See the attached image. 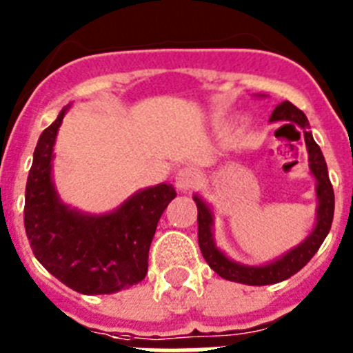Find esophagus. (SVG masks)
Returning a JSON list of instances; mask_svg holds the SVG:
<instances>
[{
  "label": "esophagus",
  "instance_id": "obj_1",
  "mask_svg": "<svg viewBox=\"0 0 353 353\" xmlns=\"http://www.w3.org/2000/svg\"><path fill=\"white\" fill-rule=\"evenodd\" d=\"M196 182V171L192 168H182V170L176 173L174 176V183H176V189L182 192L189 191Z\"/></svg>",
  "mask_w": 353,
  "mask_h": 353
}]
</instances>
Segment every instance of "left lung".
Segmentation results:
<instances>
[{
  "label": "left lung",
  "instance_id": "1",
  "mask_svg": "<svg viewBox=\"0 0 353 353\" xmlns=\"http://www.w3.org/2000/svg\"><path fill=\"white\" fill-rule=\"evenodd\" d=\"M270 121H290L286 125L295 123V125L304 130L305 148H307V154H310V170L314 179H316L318 198L316 224H314L313 232L305 236L304 242H301L297 248L290 249L286 254L277 258L276 261H270V263L261 265V267L236 263V261L230 260L223 251L217 249L214 242V233H212L214 215H212L210 207L199 196H194L196 207H198V242L205 261L223 279L251 286L274 285V283L285 281L293 274H297L314 256V252L320 249V245L323 244L327 233L330 232L332 217H334V191H332V183L329 180L327 162L323 159L320 146L316 145V141L311 136L310 121H307L305 114L302 113L301 109L295 108L292 102L285 101L274 109L272 114H270Z\"/></svg>",
  "mask_w": 353,
  "mask_h": 353
}]
</instances>
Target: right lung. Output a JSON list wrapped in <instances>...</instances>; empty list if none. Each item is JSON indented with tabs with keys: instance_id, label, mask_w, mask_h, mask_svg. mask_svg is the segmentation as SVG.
I'll use <instances>...</instances> for the list:
<instances>
[{
	"instance_id": "1",
	"label": "right lung",
	"mask_w": 353,
	"mask_h": 353,
	"mask_svg": "<svg viewBox=\"0 0 353 353\" xmlns=\"http://www.w3.org/2000/svg\"><path fill=\"white\" fill-rule=\"evenodd\" d=\"M67 108L40 134L26 183L24 228L37 260L84 295L114 293L143 281L162 212L176 196L159 183L130 196L117 210L90 215L61 203L52 183V146Z\"/></svg>"
}]
</instances>
